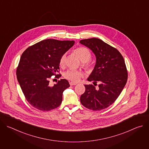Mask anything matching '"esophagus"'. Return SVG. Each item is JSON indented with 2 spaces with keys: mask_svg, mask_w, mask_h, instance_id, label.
<instances>
[{
  "mask_svg": "<svg viewBox=\"0 0 149 149\" xmlns=\"http://www.w3.org/2000/svg\"><path fill=\"white\" fill-rule=\"evenodd\" d=\"M70 86H75V85L77 84V83L74 82H70Z\"/></svg>",
  "mask_w": 149,
  "mask_h": 149,
  "instance_id": "obj_1",
  "label": "esophagus"
}]
</instances>
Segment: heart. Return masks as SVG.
<instances>
[{
  "label": "heart",
  "instance_id": "1",
  "mask_svg": "<svg viewBox=\"0 0 149 149\" xmlns=\"http://www.w3.org/2000/svg\"><path fill=\"white\" fill-rule=\"evenodd\" d=\"M75 52L78 55L81 61H82V66L86 70L91 71L93 70L94 66L93 63L91 62L92 55L90 51L86 47H78L75 50ZM66 54H63L59 59V65L63 67L65 63ZM65 78L72 82H78L79 79L83 76V72L78 70H68L63 74Z\"/></svg>",
  "mask_w": 149,
  "mask_h": 149
}]
</instances>
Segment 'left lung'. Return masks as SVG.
<instances>
[{
    "mask_svg": "<svg viewBox=\"0 0 149 149\" xmlns=\"http://www.w3.org/2000/svg\"><path fill=\"white\" fill-rule=\"evenodd\" d=\"M79 43L94 53L96 63L88 78L94 84L85 85L81 103L90 110L100 111L109 107L117 99L128 78L124 59L115 48L98 38L81 40ZM99 84L97 89L95 85Z\"/></svg>",
    "mask_w": 149,
    "mask_h": 149,
    "instance_id": "8db88e82",
    "label": "left lung"
}]
</instances>
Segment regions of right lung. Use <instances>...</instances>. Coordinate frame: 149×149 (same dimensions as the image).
I'll return each mask as SVG.
<instances>
[{
  "label": "right lung",
  "mask_w": 149,
  "mask_h": 149,
  "mask_svg": "<svg viewBox=\"0 0 149 149\" xmlns=\"http://www.w3.org/2000/svg\"><path fill=\"white\" fill-rule=\"evenodd\" d=\"M74 44V40L48 39L29 47L22 54L16 70L17 79L26 100L34 108L47 111L61 105L62 93L70 84L61 79L50 86L49 79L52 76L61 77L57 74L59 59Z\"/></svg>",
  "instance_id": "1"
}]
</instances>
